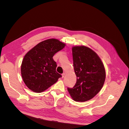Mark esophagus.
Masks as SVG:
<instances>
[{
  "label": "esophagus",
  "mask_w": 129,
  "mask_h": 129,
  "mask_svg": "<svg viewBox=\"0 0 129 129\" xmlns=\"http://www.w3.org/2000/svg\"><path fill=\"white\" fill-rule=\"evenodd\" d=\"M64 76H65V73H63L62 74V78H63L64 77Z\"/></svg>",
  "instance_id": "1"
}]
</instances>
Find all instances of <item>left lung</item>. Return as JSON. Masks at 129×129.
<instances>
[{
  "instance_id": "1",
  "label": "left lung",
  "mask_w": 129,
  "mask_h": 129,
  "mask_svg": "<svg viewBox=\"0 0 129 129\" xmlns=\"http://www.w3.org/2000/svg\"><path fill=\"white\" fill-rule=\"evenodd\" d=\"M72 55L77 80L74 87L67 89L74 101L85 102L102 88L106 77L105 69L99 56L87 46H73Z\"/></svg>"
}]
</instances>
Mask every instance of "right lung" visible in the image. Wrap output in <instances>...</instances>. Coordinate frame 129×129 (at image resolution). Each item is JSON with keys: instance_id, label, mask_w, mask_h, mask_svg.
Segmentation results:
<instances>
[{"instance_id": "obj_1", "label": "right lung", "mask_w": 129, "mask_h": 129, "mask_svg": "<svg viewBox=\"0 0 129 129\" xmlns=\"http://www.w3.org/2000/svg\"><path fill=\"white\" fill-rule=\"evenodd\" d=\"M65 46L64 42L49 39L39 43L25 54L21 65V74L30 90L42 92L61 77L56 71L57 64L53 57Z\"/></svg>"}]
</instances>
